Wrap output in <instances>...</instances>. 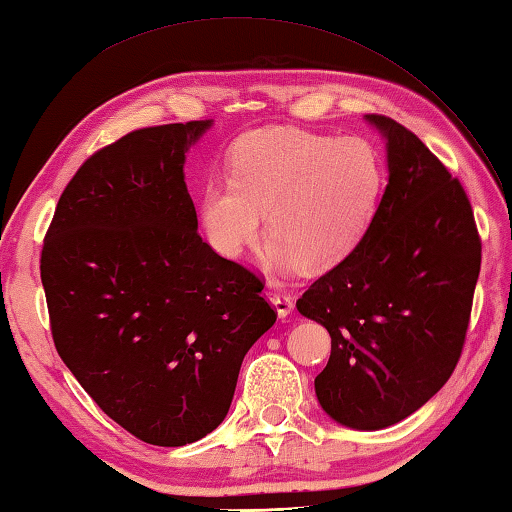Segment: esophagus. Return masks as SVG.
<instances>
[{"instance_id":"34e87169","label":"esophagus","mask_w":512,"mask_h":512,"mask_svg":"<svg viewBox=\"0 0 512 512\" xmlns=\"http://www.w3.org/2000/svg\"><path fill=\"white\" fill-rule=\"evenodd\" d=\"M266 295H268L270 303H273V306H275V310H277V314H279V319H286L288 314L292 312V308H295V303H292V297L286 295L284 290H279V288L273 286V284L266 286Z\"/></svg>"}]
</instances>
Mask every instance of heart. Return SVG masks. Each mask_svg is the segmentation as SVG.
<instances>
[{"label":"heart","instance_id":"heart-1","mask_svg":"<svg viewBox=\"0 0 512 512\" xmlns=\"http://www.w3.org/2000/svg\"><path fill=\"white\" fill-rule=\"evenodd\" d=\"M380 165L361 138L264 129L237 143L231 178L206 182L202 222L211 244L237 257L268 235V264L323 273L352 253L376 209Z\"/></svg>","mask_w":512,"mask_h":512}]
</instances>
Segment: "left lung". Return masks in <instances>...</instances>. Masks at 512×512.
<instances>
[{"mask_svg":"<svg viewBox=\"0 0 512 512\" xmlns=\"http://www.w3.org/2000/svg\"><path fill=\"white\" fill-rule=\"evenodd\" d=\"M387 140V187L341 264L297 310L332 336L314 378L323 411L374 431L418 411L451 378L482 264L471 202L458 178L394 118L367 114Z\"/></svg>","mask_w":512,"mask_h":512,"instance_id":"left-lung-1","label":"left lung"}]
</instances>
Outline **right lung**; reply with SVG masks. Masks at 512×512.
Here are the masks:
<instances>
[{"label": "right lung", "instance_id": "obj_1", "mask_svg": "<svg viewBox=\"0 0 512 512\" xmlns=\"http://www.w3.org/2000/svg\"><path fill=\"white\" fill-rule=\"evenodd\" d=\"M211 123L143 127L96 151L41 250L61 361L107 416L158 447L226 418L246 352L277 321L262 279L198 233L182 167Z\"/></svg>", "mask_w": 512, "mask_h": 512}]
</instances>
